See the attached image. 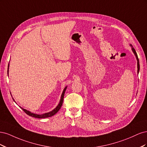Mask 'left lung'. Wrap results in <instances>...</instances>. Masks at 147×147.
Returning a JSON list of instances; mask_svg holds the SVG:
<instances>
[{"mask_svg":"<svg viewBox=\"0 0 147 147\" xmlns=\"http://www.w3.org/2000/svg\"><path fill=\"white\" fill-rule=\"evenodd\" d=\"M130 46L132 48V52L134 53V54L135 55L136 57V59H137V74H139V70H140V64H139V58H138V56H137V53L135 50V49L133 48V47L132 46L131 44H130Z\"/></svg>","mask_w":147,"mask_h":147,"instance_id":"left-lung-1","label":"left lung"}]
</instances>
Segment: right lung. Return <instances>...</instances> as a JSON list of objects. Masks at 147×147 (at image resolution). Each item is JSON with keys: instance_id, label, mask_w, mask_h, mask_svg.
<instances>
[{"instance_id": "add662e5", "label": "right lung", "mask_w": 147, "mask_h": 147, "mask_svg": "<svg viewBox=\"0 0 147 147\" xmlns=\"http://www.w3.org/2000/svg\"><path fill=\"white\" fill-rule=\"evenodd\" d=\"M8 69H9V64H8V72H7L8 74ZM67 88V86H65V88L64 89V90L63 91V93H62L61 97V99H60L59 104L57 105V107H56L55 109H53L52 111H51V112H50L45 113H43V114H42V115H38V114H35V113H32L31 112H30V111L26 110V109L22 108V107H21V108L22 109V110H23L26 114L29 115V116H30V117H34V118H48V117H51L53 116V115H55L57 112H58V111L59 110V109H61L62 105H63V100H64V96L65 91L66 90ZM13 100L15 101L14 99H13Z\"/></svg>"}]
</instances>
